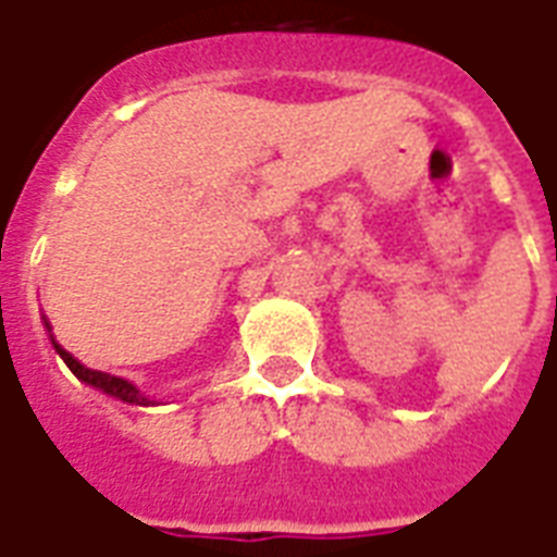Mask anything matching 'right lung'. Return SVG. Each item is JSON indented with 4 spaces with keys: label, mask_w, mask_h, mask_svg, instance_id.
Segmentation results:
<instances>
[{
    "label": "right lung",
    "mask_w": 557,
    "mask_h": 557,
    "mask_svg": "<svg viewBox=\"0 0 557 557\" xmlns=\"http://www.w3.org/2000/svg\"><path fill=\"white\" fill-rule=\"evenodd\" d=\"M46 327H48V333H51V324L46 322ZM51 345H53V350L62 356V362L69 364L71 373H74L77 380L86 382V385H95V388H100L102 394L123 399V403H128V405H154V399L144 397V394H140V391H137L128 380H120V376H111V373H102V371H91V368H86L83 362H77V359H74L69 350L62 348L60 342L53 339V333H51Z\"/></svg>",
    "instance_id": "obj_1"
}]
</instances>
